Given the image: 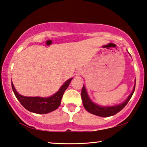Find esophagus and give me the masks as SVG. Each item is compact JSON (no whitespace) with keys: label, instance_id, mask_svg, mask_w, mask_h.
Returning <instances> with one entry per match:
<instances>
[{"label":"esophagus","instance_id":"34e87169","mask_svg":"<svg viewBox=\"0 0 147 147\" xmlns=\"http://www.w3.org/2000/svg\"><path fill=\"white\" fill-rule=\"evenodd\" d=\"M76 73H77V75H81V70H77V72H76Z\"/></svg>","mask_w":147,"mask_h":147}]
</instances>
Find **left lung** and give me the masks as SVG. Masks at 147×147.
I'll return each instance as SVG.
<instances>
[{
	"label": "left lung",
	"mask_w": 147,
	"mask_h": 147,
	"mask_svg": "<svg viewBox=\"0 0 147 147\" xmlns=\"http://www.w3.org/2000/svg\"><path fill=\"white\" fill-rule=\"evenodd\" d=\"M135 86H136V80H135L134 86L132 93L130 94V95L127 97V99L124 102L120 103V104L113 105V106H101V105H99L96 104V103H93L91 100L89 95H88L85 86L83 85V89H82L81 91V99L82 101H83V106L87 111H89V113H92V114L95 115V116H98L100 117L112 116L122 110L127 105V103L130 101L133 93H134Z\"/></svg>",
	"instance_id": "8db88e82"
}]
</instances>
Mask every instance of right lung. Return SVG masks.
I'll use <instances>...</instances> for the list:
<instances>
[{
	"instance_id": "1",
	"label": "right lung",
	"mask_w": 147,
	"mask_h": 147,
	"mask_svg": "<svg viewBox=\"0 0 147 147\" xmlns=\"http://www.w3.org/2000/svg\"><path fill=\"white\" fill-rule=\"evenodd\" d=\"M72 79V78L67 80L56 93L48 97L23 96L16 91L13 82H11V86L15 97L25 109L31 112L44 114L54 111L60 106L64 91L67 89Z\"/></svg>"
}]
</instances>
